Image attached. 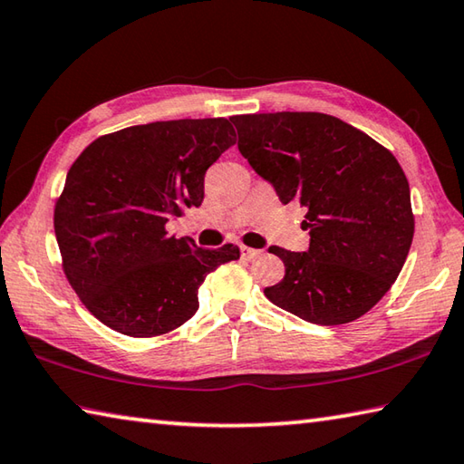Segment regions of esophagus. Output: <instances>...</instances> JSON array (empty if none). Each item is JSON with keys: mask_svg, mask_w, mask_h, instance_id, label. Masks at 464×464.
I'll return each mask as SVG.
<instances>
[{"mask_svg": "<svg viewBox=\"0 0 464 464\" xmlns=\"http://www.w3.org/2000/svg\"><path fill=\"white\" fill-rule=\"evenodd\" d=\"M240 255L244 260H255L262 255V250H256V248H248V246H240Z\"/></svg>", "mask_w": 464, "mask_h": 464, "instance_id": "34e87169", "label": "esophagus"}]
</instances>
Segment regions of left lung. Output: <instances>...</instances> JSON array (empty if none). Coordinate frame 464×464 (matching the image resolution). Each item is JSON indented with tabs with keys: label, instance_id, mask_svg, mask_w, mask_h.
Listing matches in <instances>:
<instances>
[{
	"label": "left lung",
	"instance_id": "left-lung-1",
	"mask_svg": "<svg viewBox=\"0 0 464 464\" xmlns=\"http://www.w3.org/2000/svg\"><path fill=\"white\" fill-rule=\"evenodd\" d=\"M238 150L283 204L299 202L307 252L270 246L285 278L270 303L317 325L360 319L404 266L414 238L410 186L386 147L323 112L230 117Z\"/></svg>",
	"mask_w": 464,
	"mask_h": 464
}]
</instances>
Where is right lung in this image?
Returning <instances> with one entry per match:
<instances>
[{
	"instance_id": "add662e5",
	"label": "right lung",
	"mask_w": 464,
	"mask_h": 464,
	"mask_svg": "<svg viewBox=\"0 0 464 464\" xmlns=\"http://www.w3.org/2000/svg\"><path fill=\"white\" fill-rule=\"evenodd\" d=\"M236 143L228 119L157 121L102 135L68 169L54 208L63 268L84 307L129 337L169 334L194 317L198 288L234 244L199 248L168 234L202 206L209 165Z\"/></svg>"
}]
</instances>
